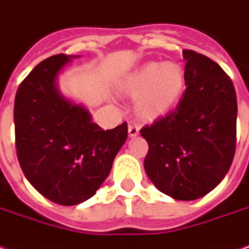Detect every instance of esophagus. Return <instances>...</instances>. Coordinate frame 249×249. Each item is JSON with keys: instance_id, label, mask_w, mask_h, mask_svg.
Instances as JSON below:
<instances>
[{"instance_id": "34e87169", "label": "esophagus", "mask_w": 249, "mask_h": 249, "mask_svg": "<svg viewBox=\"0 0 249 249\" xmlns=\"http://www.w3.org/2000/svg\"><path fill=\"white\" fill-rule=\"evenodd\" d=\"M138 133H140V127L137 124H134V123H130L128 124V136L136 137L138 136Z\"/></svg>"}]
</instances>
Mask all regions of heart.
<instances>
[{
	"mask_svg": "<svg viewBox=\"0 0 249 249\" xmlns=\"http://www.w3.org/2000/svg\"><path fill=\"white\" fill-rule=\"evenodd\" d=\"M185 72L177 63H148L128 76L123 89L137 96V112L144 118H155L168 112L181 98Z\"/></svg>",
	"mask_w": 249,
	"mask_h": 249,
	"instance_id": "obj_1",
	"label": "heart"
}]
</instances>
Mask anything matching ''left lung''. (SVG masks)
Listing matches in <instances>:
<instances>
[{"mask_svg":"<svg viewBox=\"0 0 249 249\" xmlns=\"http://www.w3.org/2000/svg\"><path fill=\"white\" fill-rule=\"evenodd\" d=\"M183 97L171 112L141 128L148 142L145 173L175 200L206 196L228 174L236 152L237 98L226 72L211 58L183 51Z\"/></svg>","mask_w":249,"mask_h":249,"instance_id":"obj_1","label":"left lung"}]
</instances>
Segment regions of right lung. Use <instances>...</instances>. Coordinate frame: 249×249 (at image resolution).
Segmentation results:
<instances>
[{"mask_svg":"<svg viewBox=\"0 0 249 249\" xmlns=\"http://www.w3.org/2000/svg\"><path fill=\"white\" fill-rule=\"evenodd\" d=\"M70 61L67 54L41 61L20 83L13 109L20 167L36 191L61 206L97 192L127 138L126 122L104 130L60 93L57 75Z\"/></svg>","mask_w":249,"mask_h":249,"instance_id":"1","label":"right lung"}]
</instances>
